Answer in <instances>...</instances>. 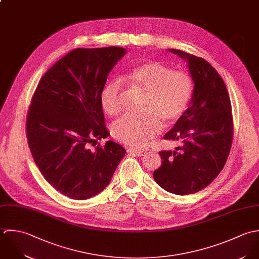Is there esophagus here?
<instances>
[{"mask_svg": "<svg viewBox=\"0 0 259 259\" xmlns=\"http://www.w3.org/2000/svg\"><path fill=\"white\" fill-rule=\"evenodd\" d=\"M127 152L129 154H132L134 156H143L145 154V151H142V150H138V149H133V148H129L127 150Z\"/></svg>", "mask_w": 259, "mask_h": 259, "instance_id": "esophagus-1", "label": "esophagus"}]
</instances>
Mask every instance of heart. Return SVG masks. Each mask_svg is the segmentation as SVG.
Returning a JSON list of instances; mask_svg holds the SVG:
<instances>
[{
  "label": "heart",
  "instance_id": "heart-1",
  "mask_svg": "<svg viewBox=\"0 0 259 259\" xmlns=\"http://www.w3.org/2000/svg\"><path fill=\"white\" fill-rule=\"evenodd\" d=\"M122 82L134 92L145 96L142 114L135 118L123 116L111 125L112 136L119 142L134 146H145L160 132L162 124L170 127L185 114L193 93L191 75L182 70H173L159 61H147L122 75ZM121 84L109 81L100 93V105L109 116L121 110Z\"/></svg>",
  "mask_w": 259,
  "mask_h": 259
}]
</instances>
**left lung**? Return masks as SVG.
Here are the masks:
<instances>
[{
  "label": "left lung",
  "mask_w": 259,
  "mask_h": 259,
  "mask_svg": "<svg viewBox=\"0 0 259 259\" xmlns=\"http://www.w3.org/2000/svg\"><path fill=\"white\" fill-rule=\"evenodd\" d=\"M187 61L194 82L188 109L165 140L179 141L174 151H160L156 183L170 193L187 195L209 185L223 169L233 139V118L227 88L206 60L169 49Z\"/></svg>",
  "instance_id": "1"
}]
</instances>
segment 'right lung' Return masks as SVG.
Here are the masks:
<instances>
[{
  "label": "right lung",
  "mask_w": 259,
  "mask_h": 259,
  "mask_svg": "<svg viewBox=\"0 0 259 259\" xmlns=\"http://www.w3.org/2000/svg\"><path fill=\"white\" fill-rule=\"evenodd\" d=\"M120 47L78 48L56 62L40 80L27 114L28 144L45 179L60 193L91 198L108 186L126 150L109 136L100 93Z\"/></svg>",
  "instance_id": "right-lung-1"
}]
</instances>
